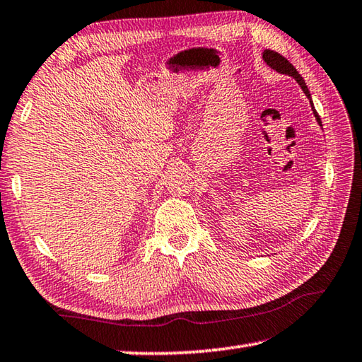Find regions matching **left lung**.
Wrapping results in <instances>:
<instances>
[{"label":"left lung","mask_w":362,"mask_h":362,"mask_svg":"<svg viewBox=\"0 0 362 362\" xmlns=\"http://www.w3.org/2000/svg\"><path fill=\"white\" fill-rule=\"evenodd\" d=\"M262 57H263V60H265L269 69L276 70L278 73H283V75H289V76H292V78H296V81L300 84V88H302L305 95L308 97V100H310V103H311V110H313V115H315V118H316V121H317V124L322 126V124H321L320 115L316 113V110H315V107H313V100H311V94H310L308 88H306L305 79L298 75V71L296 70V66H293V65L289 62V60L281 56V54H278L276 51H272V49H265V51L262 52Z\"/></svg>","instance_id":"left-lung-1"}]
</instances>
